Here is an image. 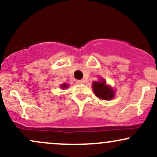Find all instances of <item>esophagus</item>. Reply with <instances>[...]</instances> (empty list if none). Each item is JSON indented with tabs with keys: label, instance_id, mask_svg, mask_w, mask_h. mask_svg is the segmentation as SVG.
Segmentation results:
<instances>
[{
	"label": "esophagus",
	"instance_id": "esophagus-1",
	"mask_svg": "<svg viewBox=\"0 0 157 157\" xmlns=\"http://www.w3.org/2000/svg\"><path fill=\"white\" fill-rule=\"evenodd\" d=\"M77 83H79V84H83L84 83V80H77Z\"/></svg>",
	"mask_w": 157,
	"mask_h": 157
}]
</instances>
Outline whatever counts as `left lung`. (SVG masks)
<instances>
[{
    "instance_id": "1",
    "label": "left lung",
    "mask_w": 157,
    "mask_h": 157,
    "mask_svg": "<svg viewBox=\"0 0 157 157\" xmlns=\"http://www.w3.org/2000/svg\"><path fill=\"white\" fill-rule=\"evenodd\" d=\"M92 86L93 92L98 98L109 101L114 98L115 91L109 86L106 85L104 79L101 78L98 81H94Z\"/></svg>"
}]
</instances>
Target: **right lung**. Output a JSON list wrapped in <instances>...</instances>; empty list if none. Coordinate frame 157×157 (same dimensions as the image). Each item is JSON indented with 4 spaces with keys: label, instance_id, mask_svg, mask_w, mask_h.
<instances>
[{
    "label": "right lung",
    "instance_id": "add662e5",
    "mask_svg": "<svg viewBox=\"0 0 157 157\" xmlns=\"http://www.w3.org/2000/svg\"><path fill=\"white\" fill-rule=\"evenodd\" d=\"M60 87H61V89H67L68 87V85L67 83H63L60 86Z\"/></svg>",
    "mask_w": 157,
    "mask_h": 157
}]
</instances>
